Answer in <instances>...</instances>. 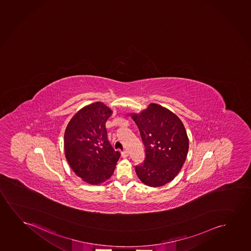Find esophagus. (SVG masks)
Returning <instances> with one entry per match:
<instances>
[{"mask_svg":"<svg viewBox=\"0 0 251 251\" xmlns=\"http://www.w3.org/2000/svg\"><path fill=\"white\" fill-rule=\"evenodd\" d=\"M122 157L123 158H127L128 157V152H127V150H124V152L122 153Z\"/></svg>","mask_w":251,"mask_h":251,"instance_id":"1","label":"esophagus"}]
</instances>
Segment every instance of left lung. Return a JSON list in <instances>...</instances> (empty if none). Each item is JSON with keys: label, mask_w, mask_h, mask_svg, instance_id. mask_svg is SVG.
<instances>
[{"label": "left lung", "mask_w": 251, "mask_h": 251, "mask_svg": "<svg viewBox=\"0 0 251 251\" xmlns=\"http://www.w3.org/2000/svg\"><path fill=\"white\" fill-rule=\"evenodd\" d=\"M138 127L145 147V159L135 166L140 180L151 187L172 181L181 170L189 149V140L181 120L157 103L136 114H128Z\"/></svg>", "instance_id": "left-lung-1"}]
</instances>
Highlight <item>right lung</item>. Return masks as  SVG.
Instances as JSON below:
<instances>
[{
  "label": "right lung",
  "instance_id": "add662e5",
  "mask_svg": "<svg viewBox=\"0 0 251 251\" xmlns=\"http://www.w3.org/2000/svg\"><path fill=\"white\" fill-rule=\"evenodd\" d=\"M111 114L103 102L91 103L73 116L65 132L66 160L79 178L91 185L110 178L120 158L107 137L105 123Z\"/></svg>",
  "mask_w": 251,
  "mask_h": 251
}]
</instances>
